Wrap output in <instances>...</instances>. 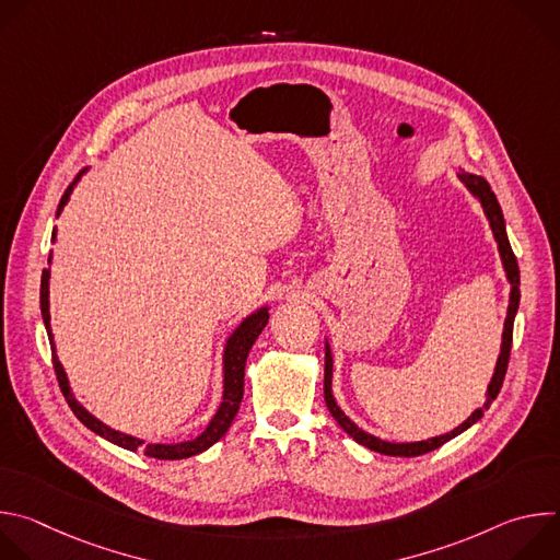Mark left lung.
Here are the masks:
<instances>
[{"label": "left lung", "instance_id": "8db88e82", "mask_svg": "<svg viewBox=\"0 0 560 560\" xmlns=\"http://www.w3.org/2000/svg\"><path fill=\"white\" fill-rule=\"evenodd\" d=\"M456 177L460 179V184L467 188V192L481 203L483 208V214L492 228V234H494V242L499 246V255H501V264H503V270H505V279L510 283V303H508V314H505V324H503V341H501V354L497 359V365H494V374L488 383V389H486V404L483 408H476L460 425H456L452 432H445L441 436H432V439H425V441H412V443H394V441H385V439H378L370 432H365L363 428H359L337 404L335 398V392H332V372H335V359H332V348L326 339V372H324V396H326V406L330 410V415L335 417V421L343 428L346 434H350L357 443L378 452V454H387V456H421V454H428L436 447H441L443 443H447L450 439L458 436L460 432H465L467 428H471L476 421H481L486 410L492 406L494 398L499 396L501 392V385H503V378H505V370H508V363H510V350H512V330H514V316L518 312V301H521V275H518V264H516V257L512 253V246H510V238H508V232H505V219H503V210L497 201V195L492 192L490 184L481 177V175H474V173H467L463 168H458Z\"/></svg>", "mask_w": 560, "mask_h": 560}]
</instances>
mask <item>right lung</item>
Wrapping results in <instances>:
<instances>
[{"label": "right lung", "mask_w": 560, "mask_h": 560, "mask_svg": "<svg viewBox=\"0 0 560 560\" xmlns=\"http://www.w3.org/2000/svg\"><path fill=\"white\" fill-rule=\"evenodd\" d=\"M86 173V171H84ZM82 177V175H79ZM77 186L74 184L63 192L59 208H57V217L61 214L63 206L68 203L72 190ZM57 242V228L52 230V244ZM50 264H52V253L48 255V268L42 272V292H39V303H42V318H44V326L50 339V350H52V365L57 372V381L59 387L66 396V401L70 406V410L74 412V417L82 421L91 432H95L97 436L137 452L141 450L145 456L150 458H162V460H177V458H188V456H197L201 452H206L208 447H212L230 428V423L234 421L238 406H242V398H244V374H246V359L253 350V343L257 341V337L261 335V330L268 326V318H270V305H261L257 307L253 314H248L242 324H238L225 339L223 343V354H221V368H223V389H221V404L217 406L214 415L210 417L208 425L192 439L188 441H179V443H145L143 439H137L132 434L119 432L110 425H106L104 421H100L97 417H93L82 404L77 401V396L70 387L68 374L57 357V346H55V337H52V328H50Z\"/></svg>", "instance_id": "right-lung-1"}]
</instances>
